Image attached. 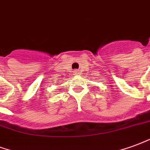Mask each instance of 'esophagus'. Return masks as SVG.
I'll list each match as a JSON object with an SVG mask.
<instances>
[{
  "mask_svg": "<svg viewBox=\"0 0 150 150\" xmlns=\"http://www.w3.org/2000/svg\"><path fill=\"white\" fill-rule=\"evenodd\" d=\"M75 74L76 75H79V70H75Z\"/></svg>",
  "mask_w": 150,
  "mask_h": 150,
  "instance_id": "obj_1",
  "label": "esophagus"
}]
</instances>
